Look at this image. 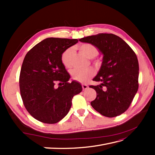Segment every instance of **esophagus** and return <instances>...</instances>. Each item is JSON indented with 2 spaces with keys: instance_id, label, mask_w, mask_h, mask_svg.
<instances>
[{
  "instance_id": "34e87169",
  "label": "esophagus",
  "mask_w": 155,
  "mask_h": 155,
  "mask_svg": "<svg viewBox=\"0 0 155 155\" xmlns=\"http://www.w3.org/2000/svg\"><path fill=\"white\" fill-rule=\"evenodd\" d=\"M82 87H83V90H86V89H87L88 87L87 84H82Z\"/></svg>"
}]
</instances>
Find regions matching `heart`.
<instances>
[{
    "instance_id": "heart-1",
    "label": "heart",
    "mask_w": 155,
    "mask_h": 155,
    "mask_svg": "<svg viewBox=\"0 0 155 155\" xmlns=\"http://www.w3.org/2000/svg\"><path fill=\"white\" fill-rule=\"evenodd\" d=\"M79 51L85 57L88 58H93L98 54V48L94 45L90 43L82 44L79 46ZM72 52L71 48H67L61 54V62L65 67H69L70 63V56ZM71 74L74 80L84 83L88 81L94 74V71L91 68L78 69L74 68L71 70Z\"/></svg>"
}]
</instances>
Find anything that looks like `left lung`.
<instances>
[{"label": "left lung", "mask_w": 155, "mask_h": 155, "mask_svg": "<svg viewBox=\"0 0 155 155\" xmlns=\"http://www.w3.org/2000/svg\"><path fill=\"white\" fill-rule=\"evenodd\" d=\"M94 45L103 54V62L91 85L97 97L91 106L107 117H114L126 111L139 88V62L133 49L113 34L99 33L79 39Z\"/></svg>", "instance_id": "1"}]
</instances>
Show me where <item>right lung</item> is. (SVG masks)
<instances>
[{"label":"right lung","mask_w":155,"mask_h":155,"mask_svg":"<svg viewBox=\"0 0 155 155\" xmlns=\"http://www.w3.org/2000/svg\"><path fill=\"white\" fill-rule=\"evenodd\" d=\"M77 39L47 38L29 51L23 61L19 77L21 95L26 109L42 123L54 124L68 113L74 95L83 90L61 62L66 49ZM56 82L61 86L55 88Z\"/></svg>","instance_id":"right-lung-1"}]
</instances>
